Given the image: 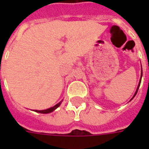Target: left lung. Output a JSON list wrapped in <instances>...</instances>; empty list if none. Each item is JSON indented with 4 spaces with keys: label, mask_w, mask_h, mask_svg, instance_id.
<instances>
[{
    "label": "left lung",
    "mask_w": 149,
    "mask_h": 149,
    "mask_svg": "<svg viewBox=\"0 0 149 149\" xmlns=\"http://www.w3.org/2000/svg\"><path fill=\"white\" fill-rule=\"evenodd\" d=\"M141 77H142V68H141V77H140V80H139V85H138V87H137V90H136V91H135V93H134V96H133V97L132 98V99H131V100H132V99H133V98L134 97H135V95H136V93H137V92H138V90H139V86H140V84H141ZM131 100H130V101H131Z\"/></svg>",
    "instance_id": "obj_1"
}]
</instances>
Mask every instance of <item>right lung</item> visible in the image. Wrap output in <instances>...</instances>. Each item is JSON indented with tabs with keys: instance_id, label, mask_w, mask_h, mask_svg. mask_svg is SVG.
<instances>
[{
	"instance_id": "1",
	"label": "right lung",
	"mask_w": 149,
	"mask_h": 149,
	"mask_svg": "<svg viewBox=\"0 0 149 149\" xmlns=\"http://www.w3.org/2000/svg\"><path fill=\"white\" fill-rule=\"evenodd\" d=\"M63 102V100H61L59 103H58L57 104H56L54 107H52L50 108H48L46 110H42V111H38V110H35L34 111H36V112H38V113H51L52 111H54L56 110V108H58V107L60 106L61 103Z\"/></svg>"
}]
</instances>
